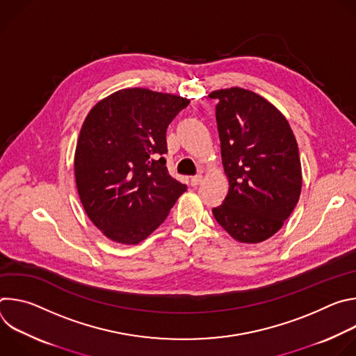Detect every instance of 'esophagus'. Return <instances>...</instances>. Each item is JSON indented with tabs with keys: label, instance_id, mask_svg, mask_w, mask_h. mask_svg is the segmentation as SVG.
<instances>
[{
	"label": "esophagus",
	"instance_id": "34e87169",
	"mask_svg": "<svg viewBox=\"0 0 356 356\" xmlns=\"http://www.w3.org/2000/svg\"><path fill=\"white\" fill-rule=\"evenodd\" d=\"M201 180H202V176H201V175H197V176H194V177L190 179V184H191L193 187H195V186H198V184L201 183Z\"/></svg>",
	"mask_w": 356,
	"mask_h": 356
}]
</instances>
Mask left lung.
Returning a JSON list of instances; mask_svg holds the SVG:
<instances>
[{"mask_svg":"<svg viewBox=\"0 0 356 356\" xmlns=\"http://www.w3.org/2000/svg\"><path fill=\"white\" fill-rule=\"evenodd\" d=\"M216 118L228 193L213 209L217 222L238 242L275 235L301 193L298 147L286 117L262 95L241 87L216 90Z\"/></svg>","mask_w":356,"mask_h":356,"instance_id":"obj_1","label":"left lung"}]
</instances>
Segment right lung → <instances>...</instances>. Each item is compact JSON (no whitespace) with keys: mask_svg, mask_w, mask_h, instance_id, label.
I'll use <instances>...</instances> for the list:
<instances>
[{"mask_svg":"<svg viewBox=\"0 0 356 356\" xmlns=\"http://www.w3.org/2000/svg\"><path fill=\"white\" fill-rule=\"evenodd\" d=\"M188 103L135 87L113 92L87 114L74 154L76 186L86 214L108 239H146L187 190L169 175L163 155L166 129Z\"/></svg>","mask_w":356,"mask_h":356,"instance_id":"add662e5","label":"right lung"}]
</instances>
